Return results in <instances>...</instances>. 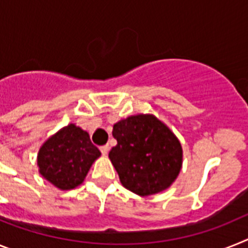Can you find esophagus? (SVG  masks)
<instances>
[{
  "label": "esophagus",
  "mask_w": 248,
  "mask_h": 248,
  "mask_svg": "<svg viewBox=\"0 0 248 248\" xmlns=\"http://www.w3.org/2000/svg\"><path fill=\"white\" fill-rule=\"evenodd\" d=\"M100 150H101V152H102V155H107V154H108V151H109V146L108 145H103V146H101Z\"/></svg>",
  "instance_id": "34e87169"
}]
</instances>
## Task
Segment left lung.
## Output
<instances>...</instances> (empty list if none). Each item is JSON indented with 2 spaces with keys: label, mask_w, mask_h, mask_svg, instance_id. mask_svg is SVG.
I'll use <instances>...</instances> for the list:
<instances>
[{
  "label": "left lung",
  "mask_w": 248,
  "mask_h": 248,
  "mask_svg": "<svg viewBox=\"0 0 248 248\" xmlns=\"http://www.w3.org/2000/svg\"><path fill=\"white\" fill-rule=\"evenodd\" d=\"M117 145L108 157L124 187L140 196L169 188L182 167V147L154 115H136L113 124Z\"/></svg>",
  "instance_id": "left-lung-1"
}]
</instances>
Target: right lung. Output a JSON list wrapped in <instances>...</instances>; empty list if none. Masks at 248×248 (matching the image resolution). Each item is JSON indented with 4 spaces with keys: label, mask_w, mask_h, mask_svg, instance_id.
I'll list each match as a JSON object with an SVG mask.
<instances>
[{
    "label": "right lung",
    "mask_w": 248,
    "mask_h": 248,
    "mask_svg": "<svg viewBox=\"0 0 248 248\" xmlns=\"http://www.w3.org/2000/svg\"><path fill=\"white\" fill-rule=\"evenodd\" d=\"M101 152L81 127L70 124L41 146L37 155L38 171L60 189H72L85 180Z\"/></svg>",
    "instance_id": "right-lung-1"
}]
</instances>
